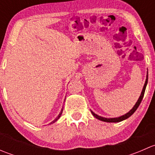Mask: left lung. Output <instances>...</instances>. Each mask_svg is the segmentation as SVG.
<instances>
[{"label":"left lung","mask_w":155,"mask_h":155,"mask_svg":"<svg viewBox=\"0 0 155 155\" xmlns=\"http://www.w3.org/2000/svg\"><path fill=\"white\" fill-rule=\"evenodd\" d=\"M147 83H148V72H147V76H146V79H145V85H144V86H143V91H142L141 94H140V97H139L138 101H137V102L136 103V104H135V105H134V107H133L132 109H131L130 110L129 112H127V113H126L125 115H122V116L118 117V118H104V117L100 116V115H97V114H95L94 112H92V111L91 110V112L92 115H93L95 117V118H97V119L101 120V121H105V122H120V121H124V120L127 119V118H129L130 116H131V115H132L133 114H134V112H135V111L137 110V108L139 107L140 104H141V101H142V100H143V96H144L145 87H146Z\"/></svg>","instance_id":"8db88e82"}]
</instances>
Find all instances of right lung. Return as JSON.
Returning <instances> with one entry per match:
<instances>
[{"label":"right lung","instance_id":"right-lung-1","mask_svg":"<svg viewBox=\"0 0 155 155\" xmlns=\"http://www.w3.org/2000/svg\"><path fill=\"white\" fill-rule=\"evenodd\" d=\"M62 112H63V109H62V110H61V112H60V114H59V115H58V117H57V118H55V119H54V121H51V123H50V124H52V123L55 122V121H57V120H58V119H59V118H60V117H61V114H62Z\"/></svg>","mask_w":155,"mask_h":155}]
</instances>
